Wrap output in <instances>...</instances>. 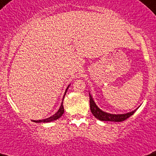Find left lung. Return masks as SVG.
Instances as JSON below:
<instances>
[{"mask_svg":"<svg viewBox=\"0 0 156 156\" xmlns=\"http://www.w3.org/2000/svg\"><path fill=\"white\" fill-rule=\"evenodd\" d=\"M90 96V112L91 113L94 115L95 117L100 120V121H115V122H120V121H123L129 118V116H132L136 110L132 111L130 112L125 114H111L102 111L101 109L98 108V106L95 104V101L93 100L92 96L89 94Z\"/></svg>","mask_w":156,"mask_h":156,"instance_id":"obj_1","label":"left lung"}]
</instances>
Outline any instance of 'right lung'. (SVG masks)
<instances>
[{
  "label": "right lung",
  "instance_id": "right-lung-1",
  "mask_svg": "<svg viewBox=\"0 0 156 156\" xmlns=\"http://www.w3.org/2000/svg\"><path fill=\"white\" fill-rule=\"evenodd\" d=\"M69 87V85L68 86V87H67V89H66V92H65V95H66V91H67V90H68ZM65 95H64V97H65ZM63 113H64V107H63V102H62L61 103V107H60V108H59L58 111L56 112V113L54 114V115H52V116H50V117H48V118L44 119V120H39V121H34L36 122V123H40V122H44H44H51V121H55V120H57L58 118H60V117L63 115Z\"/></svg>",
  "mask_w": 156,
  "mask_h": 156
}]
</instances>
